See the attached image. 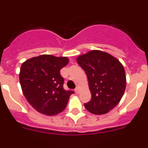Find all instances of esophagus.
Returning a JSON list of instances; mask_svg holds the SVG:
<instances>
[{"mask_svg": "<svg viewBox=\"0 0 148 148\" xmlns=\"http://www.w3.org/2000/svg\"><path fill=\"white\" fill-rule=\"evenodd\" d=\"M79 90H80V88H79V87H77L76 88H75V93H77V94L79 93Z\"/></svg>", "mask_w": 148, "mask_h": 148, "instance_id": "1", "label": "esophagus"}]
</instances>
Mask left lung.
Listing matches in <instances>:
<instances>
[{
  "label": "left lung",
  "mask_w": 148,
  "mask_h": 148,
  "mask_svg": "<svg viewBox=\"0 0 148 148\" xmlns=\"http://www.w3.org/2000/svg\"><path fill=\"white\" fill-rule=\"evenodd\" d=\"M76 61L85 71L91 100L86 109L95 115L108 113L119 103L125 93L126 75L122 64L114 56L101 50H91Z\"/></svg>",
  "instance_id": "1"
}]
</instances>
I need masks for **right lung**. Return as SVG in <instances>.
<instances>
[{
    "label": "right lung",
    "instance_id": "right-lung-1",
    "mask_svg": "<svg viewBox=\"0 0 148 148\" xmlns=\"http://www.w3.org/2000/svg\"><path fill=\"white\" fill-rule=\"evenodd\" d=\"M69 63L66 57L41 55L27 60L21 66L19 79L22 92L35 110L55 116L66 108L73 91L64 90L60 70Z\"/></svg>",
    "mask_w": 148,
    "mask_h": 148
}]
</instances>
